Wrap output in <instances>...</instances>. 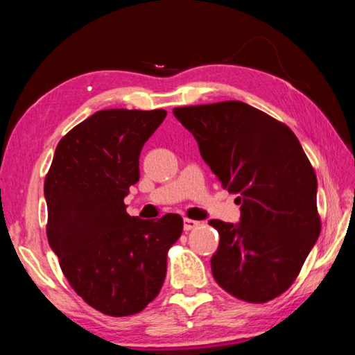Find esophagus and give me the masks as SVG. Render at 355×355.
Masks as SVG:
<instances>
[{
  "instance_id": "obj_1",
  "label": "esophagus",
  "mask_w": 355,
  "mask_h": 355,
  "mask_svg": "<svg viewBox=\"0 0 355 355\" xmlns=\"http://www.w3.org/2000/svg\"><path fill=\"white\" fill-rule=\"evenodd\" d=\"M199 224H200L199 220H194V219H188V218H186V219L183 220V228H184L186 232H189V230H194L196 227H199Z\"/></svg>"
}]
</instances>
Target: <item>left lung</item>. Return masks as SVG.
I'll use <instances>...</instances> for the list:
<instances>
[{"label": "left lung", "instance_id": "1", "mask_svg": "<svg viewBox=\"0 0 355 355\" xmlns=\"http://www.w3.org/2000/svg\"><path fill=\"white\" fill-rule=\"evenodd\" d=\"M222 188L238 194L241 219L209 220L219 232L214 280L245 302L264 304L300 272L321 232L316 173L296 135L243 101L173 110Z\"/></svg>", "mask_w": 355, "mask_h": 355}]
</instances>
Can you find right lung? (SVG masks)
Listing matches in <instances>:
<instances>
[{"label": "right lung", "instance_id": "obj_1", "mask_svg": "<svg viewBox=\"0 0 355 355\" xmlns=\"http://www.w3.org/2000/svg\"><path fill=\"white\" fill-rule=\"evenodd\" d=\"M166 114H92L59 141L45 177L50 248L78 296L105 315H136L158 296L167 252L182 236V216L146 220L123 203L139 182L144 144Z\"/></svg>", "mask_w": 355, "mask_h": 355}]
</instances>
